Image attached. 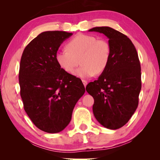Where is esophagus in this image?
<instances>
[{
    "instance_id": "34e87169",
    "label": "esophagus",
    "mask_w": 160,
    "mask_h": 160,
    "mask_svg": "<svg viewBox=\"0 0 160 160\" xmlns=\"http://www.w3.org/2000/svg\"><path fill=\"white\" fill-rule=\"evenodd\" d=\"M82 83H83L84 86L86 87V86H87V85H88V81H87V80H82Z\"/></svg>"
}]
</instances>
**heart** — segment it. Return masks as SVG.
I'll use <instances>...</instances> for the list:
<instances>
[{
	"label": "heart",
	"instance_id": "heart-1",
	"mask_svg": "<svg viewBox=\"0 0 160 160\" xmlns=\"http://www.w3.org/2000/svg\"><path fill=\"white\" fill-rule=\"evenodd\" d=\"M66 50L58 51L56 61L62 70L72 73L79 65L82 66L75 70V76L88 78L101 74L109 65L112 48L105 39H97L90 34H78L67 43Z\"/></svg>",
	"mask_w": 160,
	"mask_h": 160
}]
</instances>
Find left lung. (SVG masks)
Instances as JSON below:
<instances>
[{
  "label": "left lung",
  "instance_id": "left-lung-1",
  "mask_svg": "<svg viewBox=\"0 0 160 160\" xmlns=\"http://www.w3.org/2000/svg\"><path fill=\"white\" fill-rule=\"evenodd\" d=\"M104 34L112 48L109 65L98 80L86 87L93 97V113L109 129L120 128L128 122L138 105L141 69L137 51L125 34L109 27L89 29Z\"/></svg>",
  "mask_w": 160,
  "mask_h": 160
}]
</instances>
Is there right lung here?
<instances>
[{"label": "right lung", "instance_id": "1", "mask_svg": "<svg viewBox=\"0 0 160 160\" xmlns=\"http://www.w3.org/2000/svg\"><path fill=\"white\" fill-rule=\"evenodd\" d=\"M72 34L42 32L29 43L21 57L19 83L24 109L38 128L49 133L68 125L85 92L80 78L62 70L56 61L58 48Z\"/></svg>", "mask_w": 160, "mask_h": 160}]
</instances>
